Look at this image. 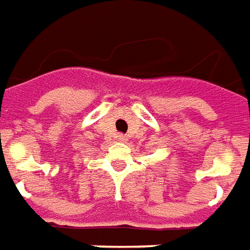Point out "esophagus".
I'll list each match as a JSON object with an SVG mask.
<instances>
[{
    "label": "esophagus",
    "mask_w": 250,
    "mask_h": 250,
    "mask_svg": "<svg viewBox=\"0 0 250 250\" xmlns=\"http://www.w3.org/2000/svg\"><path fill=\"white\" fill-rule=\"evenodd\" d=\"M117 139L120 140V141H125V140H126V136H124V134H118V136H117Z\"/></svg>",
    "instance_id": "esophagus-1"
}]
</instances>
